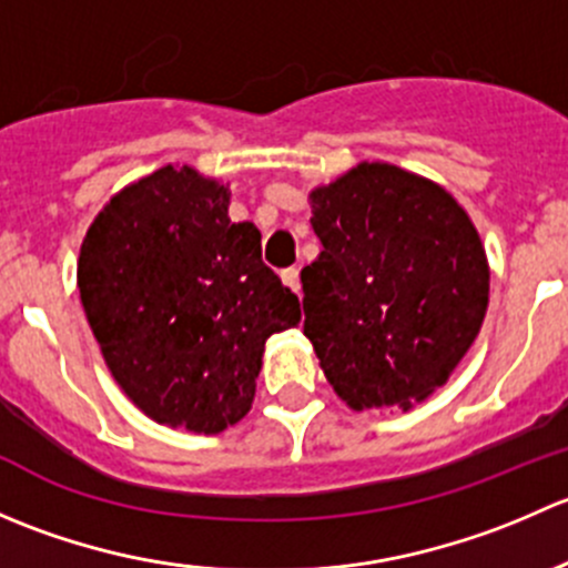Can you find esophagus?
<instances>
[{"mask_svg": "<svg viewBox=\"0 0 568 568\" xmlns=\"http://www.w3.org/2000/svg\"><path fill=\"white\" fill-rule=\"evenodd\" d=\"M280 277H283V283L288 285L294 294H300V288H302V285H300V268H294V266L283 268V272H280Z\"/></svg>", "mask_w": 568, "mask_h": 568, "instance_id": "34e87169", "label": "esophagus"}]
</instances>
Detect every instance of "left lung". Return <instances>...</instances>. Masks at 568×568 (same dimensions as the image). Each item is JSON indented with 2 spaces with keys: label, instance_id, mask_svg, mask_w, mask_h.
I'll return each mask as SVG.
<instances>
[{
  "label": "left lung",
  "instance_id": "left-lung-1",
  "mask_svg": "<svg viewBox=\"0 0 568 568\" xmlns=\"http://www.w3.org/2000/svg\"><path fill=\"white\" fill-rule=\"evenodd\" d=\"M311 209L321 255L302 268V305L321 371L352 409H409L484 324L478 231L443 186L382 162L313 189Z\"/></svg>",
  "mask_w": 568,
  "mask_h": 568
}]
</instances>
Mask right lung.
<instances>
[{"label":"right lung","instance_id":"add662e5","mask_svg":"<svg viewBox=\"0 0 568 568\" xmlns=\"http://www.w3.org/2000/svg\"><path fill=\"white\" fill-rule=\"evenodd\" d=\"M192 168L140 178L104 205L79 252V294L114 382L153 417L220 434L255 398L268 335L300 300L261 261V231Z\"/></svg>","mask_w":568,"mask_h":568}]
</instances>
